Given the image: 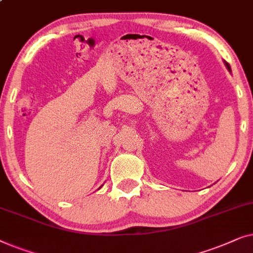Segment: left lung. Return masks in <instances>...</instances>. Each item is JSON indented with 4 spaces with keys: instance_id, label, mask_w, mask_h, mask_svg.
Here are the masks:
<instances>
[{
    "instance_id": "obj_1",
    "label": "left lung",
    "mask_w": 253,
    "mask_h": 253,
    "mask_svg": "<svg viewBox=\"0 0 253 253\" xmlns=\"http://www.w3.org/2000/svg\"><path fill=\"white\" fill-rule=\"evenodd\" d=\"M225 65H226V67H227V69H228V71H229V72H232V70H230V66H229V64H228V63H226V62H225Z\"/></svg>"
}]
</instances>
